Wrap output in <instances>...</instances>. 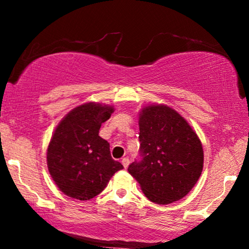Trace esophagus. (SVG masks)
I'll list each match as a JSON object with an SVG mask.
<instances>
[{
	"label": "esophagus",
	"mask_w": 249,
	"mask_h": 249,
	"mask_svg": "<svg viewBox=\"0 0 249 249\" xmlns=\"http://www.w3.org/2000/svg\"><path fill=\"white\" fill-rule=\"evenodd\" d=\"M121 162H122V165H124V169H127L128 165H129V163H130V161H129L128 158H124V159H122Z\"/></svg>",
	"instance_id": "1"
}]
</instances>
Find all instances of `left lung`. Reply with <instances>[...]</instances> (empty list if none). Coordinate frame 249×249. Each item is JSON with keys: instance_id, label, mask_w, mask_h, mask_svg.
<instances>
[{"instance_id": "8db88e82", "label": "left lung", "mask_w": 249, "mask_h": 249, "mask_svg": "<svg viewBox=\"0 0 249 249\" xmlns=\"http://www.w3.org/2000/svg\"><path fill=\"white\" fill-rule=\"evenodd\" d=\"M141 160L128 171L145 196L166 205L185 197L203 171L204 152L188 122L166 105H148L139 114Z\"/></svg>"}]
</instances>
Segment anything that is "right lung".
<instances>
[{
	"label": "right lung",
	"instance_id": "obj_1",
	"mask_svg": "<svg viewBox=\"0 0 249 249\" xmlns=\"http://www.w3.org/2000/svg\"><path fill=\"white\" fill-rule=\"evenodd\" d=\"M114 108L85 103L71 110L47 147V168L59 189L71 198L88 200L102 193L112 176L124 169L111 156L110 144L98 136Z\"/></svg>",
	"mask_w": 249,
	"mask_h": 249
}]
</instances>
